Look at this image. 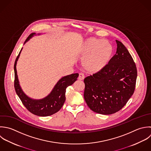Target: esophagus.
Here are the masks:
<instances>
[{
	"instance_id": "34e87169",
	"label": "esophagus",
	"mask_w": 151,
	"mask_h": 151,
	"mask_svg": "<svg viewBox=\"0 0 151 151\" xmlns=\"http://www.w3.org/2000/svg\"><path fill=\"white\" fill-rule=\"evenodd\" d=\"M84 78H85L84 75H83V73H79V77H78V79H79V80H83V79H84Z\"/></svg>"
}]
</instances>
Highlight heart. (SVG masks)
<instances>
[{"label":"heart","mask_w":151,"mask_h":151,"mask_svg":"<svg viewBox=\"0 0 151 151\" xmlns=\"http://www.w3.org/2000/svg\"><path fill=\"white\" fill-rule=\"evenodd\" d=\"M113 49L106 40L91 37L86 40L79 49L83 58L82 65L88 71L96 73L102 70L111 58Z\"/></svg>","instance_id":"1"}]
</instances>
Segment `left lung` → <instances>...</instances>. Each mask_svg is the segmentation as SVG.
Masks as SVG:
<instances>
[{"label":"left lung","instance_id":"obj_1","mask_svg":"<svg viewBox=\"0 0 151 151\" xmlns=\"http://www.w3.org/2000/svg\"><path fill=\"white\" fill-rule=\"evenodd\" d=\"M116 54L100 71L84 79V98L93 112L111 115L120 111L133 95L137 69L124 45L116 40Z\"/></svg>","mask_w":151,"mask_h":151}]
</instances>
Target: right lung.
<instances>
[{"instance_id": "obj_1", "label": "right lung", "mask_w": 151, "mask_h": 151, "mask_svg": "<svg viewBox=\"0 0 151 151\" xmlns=\"http://www.w3.org/2000/svg\"><path fill=\"white\" fill-rule=\"evenodd\" d=\"M34 35H35V33H31L26 39L24 43ZM21 50L17 56L14 65V86L17 96L26 108L30 112L35 115L39 116H47L56 113L61 109L65 103L66 99L65 93L67 87L72 85L77 80L79 74L73 73L62 78L55 86L50 93L46 97L39 100L32 99L26 96L23 92L19 85L17 78L16 63Z\"/></svg>"}]
</instances>
